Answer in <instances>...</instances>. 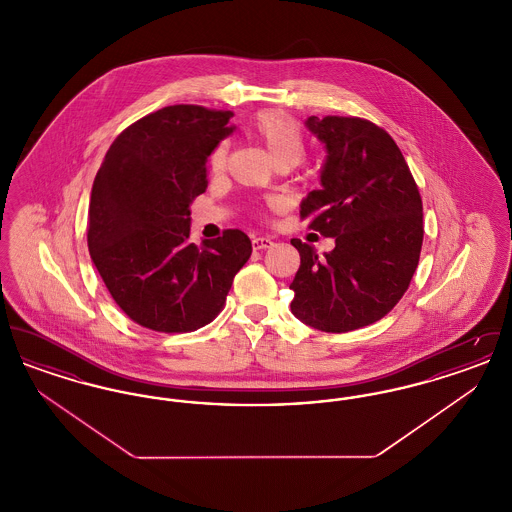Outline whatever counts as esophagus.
<instances>
[{"mask_svg":"<svg viewBox=\"0 0 512 512\" xmlns=\"http://www.w3.org/2000/svg\"><path fill=\"white\" fill-rule=\"evenodd\" d=\"M274 244L270 238H265V236H257V238H253L251 240V245H253V249H267L270 245Z\"/></svg>","mask_w":512,"mask_h":512,"instance_id":"obj_1","label":"esophagus"}]
</instances>
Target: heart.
<instances>
[{"mask_svg":"<svg viewBox=\"0 0 512 512\" xmlns=\"http://www.w3.org/2000/svg\"><path fill=\"white\" fill-rule=\"evenodd\" d=\"M253 134L267 146L268 153L276 165H295L305 155V134L299 122L284 111H263L251 122ZM228 142L222 140L211 153V167L220 171L226 165Z\"/></svg>","mask_w":512,"mask_h":512,"instance_id":"heart-1","label":"heart"}]
</instances>
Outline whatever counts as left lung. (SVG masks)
Returning <instances> with one entry per match:
<instances>
[{"instance_id": "8db88e82", "label": "left lung", "mask_w": 512, "mask_h": 512, "mask_svg": "<svg viewBox=\"0 0 512 512\" xmlns=\"http://www.w3.org/2000/svg\"><path fill=\"white\" fill-rule=\"evenodd\" d=\"M326 144L320 190L301 203V219L336 247L318 257L292 240L301 265L290 284L292 313L322 332H351L386 317L409 290L424 224L411 169L390 134L359 117H309Z\"/></svg>"}]
</instances>
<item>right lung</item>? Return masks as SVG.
Returning <instances> with one entry per match:
<instances>
[{"mask_svg": "<svg viewBox=\"0 0 512 512\" xmlns=\"http://www.w3.org/2000/svg\"><path fill=\"white\" fill-rule=\"evenodd\" d=\"M232 111L169 105L132 122L99 167L88 249L115 303L136 324L184 334L224 307L251 240L230 228L190 242V203L207 188V157L232 128Z\"/></svg>", "mask_w": 512, "mask_h": 512, "instance_id": "1", "label": "right lung"}]
</instances>
